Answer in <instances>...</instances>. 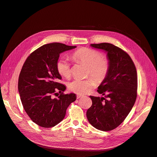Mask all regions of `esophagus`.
Wrapping results in <instances>:
<instances>
[{"label": "esophagus", "instance_id": "obj_1", "mask_svg": "<svg viewBox=\"0 0 157 157\" xmlns=\"http://www.w3.org/2000/svg\"><path fill=\"white\" fill-rule=\"evenodd\" d=\"M83 97V95H77V98H78V99H79V98H80L81 97Z\"/></svg>", "mask_w": 157, "mask_h": 157}]
</instances>
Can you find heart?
<instances>
[{"instance_id": "heart-1", "label": "heart", "mask_w": 157, "mask_h": 157, "mask_svg": "<svg viewBox=\"0 0 157 157\" xmlns=\"http://www.w3.org/2000/svg\"><path fill=\"white\" fill-rule=\"evenodd\" d=\"M72 59L77 62L83 63L88 66L87 75L92 78L86 79L75 78L68 83V88L71 91L78 94L89 92L95 88L98 83H101L107 77L109 70V62L106 57L101 56L99 52L95 49L82 48L72 55ZM56 70L60 75L66 78L71 74V63L68 59L62 57L56 62Z\"/></svg>"}]
</instances>
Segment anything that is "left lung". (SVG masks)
<instances>
[{"label": "left lung", "instance_id": "obj_1", "mask_svg": "<svg viewBox=\"0 0 157 157\" xmlns=\"http://www.w3.org/2000/svg\"><path fill=\"white\" fill-rule=\"evenodd\" d=\"M90 46L107 53L109 70L97 90L104 97L90 96L92 105L86 111V117L95 128L112 130L124 121L136 102V69L130 56L120 48L107 43Z\"/></svg>", "mask_w": 157, "mask_h": 157}]
</instances>
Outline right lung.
Listing matches in <instances>:
<instances>
[{"label": "right lung", "mask_w": 157, "mask_h": 157, "mask_svg": "<svg viewBox=\"0 0 157 157\" xmlns=\"http://www.w3.org/2000/svg\"><path fill=\"white\" fill-rule=\"evenodd\" d=\"M53 43L40 46L25 62L18 79V92L23 108L30 119L44 128L53 127L65 117L69 105L75 101V94H63L66 86L56 70L60 54L76 48ZM56 90L61 95L53 98Z\"/></svg>", "instance_id": "add662e5"}]
</instances>
